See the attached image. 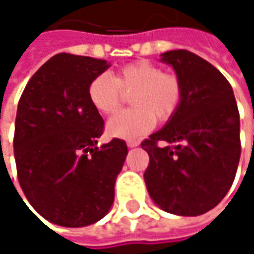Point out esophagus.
I'll return each instance as SVG.
<instances>
[{
  "instance_id": "obj_1",
  "label": "esophagus",
  "mask_w": 254,
  "mask_h": 254,
  "mask_svg": "<svg viewBox=\"0 0 254 254\" xmlns=\"http://www.w3.org/2000/svg\"><path fill=\"white\" fill-rule=\"evenodd\" d=\"M127 144V147H129V148H133V147L139 145V141H136V139H129Z\"/></svg>"
}]
</instances>
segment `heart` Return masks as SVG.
Masks as SVG:
<instances>
[{
  "mask_svg": "<svg viewBox=\"0 0 254 254\" xmlns=\"http://www.w3.org/2000/svg\"><path fill=\"white\" fill-rule=\"evenodd\" d=\"M124 92H132L133 107L107 122V133L122 139L145 135L154 127L156 118L162 122L174 118L184 97L179 77L165 73L159 64L148 60L122 66L115 77L107 73L97 75L86 89L89 104L101 115L115 113L124 101Z\"/></svg>",
  "mask_w": 254,
  "mask_h": 254,
  "instance_id": "heart-1",
  "label": "heart"
}]
</instances>
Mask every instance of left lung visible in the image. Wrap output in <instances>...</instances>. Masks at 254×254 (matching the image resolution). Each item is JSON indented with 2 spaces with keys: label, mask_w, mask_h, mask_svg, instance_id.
I'll return each instance as SVG.
<instances>
[{
  "label": "left lung",
  "mask_w": 254,
  "mask_h": 254,
  "mask_svg": "<svg viewBox=\"0 0 254 254\" xmlns=\"http://www.w3.org/2000/svg\"><path fill=\"white\" fill-rule=\"evenodd\" d=\"M162 62L175 69L184 97L175 116L141 142L150 156L144 179L165 212L198 216L213 209L234 182L241 154L240 113L227 77L204 59L174 50L163 53Z\"/></svg>",
  "instance_id": "obj_1"
}]
</instances>
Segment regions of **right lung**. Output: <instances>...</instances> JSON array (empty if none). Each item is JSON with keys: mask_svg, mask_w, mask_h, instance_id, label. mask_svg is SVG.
Masks as SVG:
<instances>
[{"mask_svg": "<svg viewBox=\"0 0 254 254\" xmlns=\"http://www.w3.org/2000/svg\"><path fill=\"white\" fill-rule=\"evenodd\" d=\"M106 60L60 53L42 64L19 100L14 159L19 184L47 221L69 228L91 225L110 210L127 142L97 147L104 121L89 104V82Z\"/></svg>", "mask_w": 254, "mask_h": 254, "instance_id": "obj_1", "label": "right lung"}]
</instances>
